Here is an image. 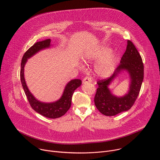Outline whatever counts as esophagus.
Masks as SVG:
<instances>
[{
    "label": "esophagus",
    "instance_id": "34e87169",
    "mask_svg": "<svg viewBox=\"0 0 160 160\" xmlns=\"http://www.w3.org/2000/svg\"><path fill=\"white\" fill-rule=\"evenodd\" d=\"M92 82V79L91 77H86L83 78V80H82V83L83 84L87 83H91Z\"/></svg>",
    "mask_w": 160,
    "mask_h": 160
}]
</instances>
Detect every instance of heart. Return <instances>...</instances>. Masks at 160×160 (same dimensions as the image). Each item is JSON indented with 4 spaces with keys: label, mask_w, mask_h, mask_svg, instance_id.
Wrapping results in <instances>:
<instances>
[{
    "label": "heart",
    "mask_w": 160,
    "mask_h": 160,
    "mask_svg": "<svg viewBox=\"0 0 160 160\" xmlns=\"http://www.w3.org/2000/svg\"><path fill=\"white\" fill-rule=\"evenodd\" d=\"M111 49L107 47H102L95 53L87 55L85 60L88 62L99 61L94 67L96 73L100 77H110L115 70L117 56L114 53H110ZM82 68V66L81 65Z\"/></svg>",
    "instance_id": "heart-1"
}]
</instances>
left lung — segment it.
Here are the masks:
<instances>
[{"label":"left lung","instance_id":"1","mask_svg":"<svg viewBox=\"0 0 160 160\" xmlns=\"http://www.w3.org/2000/svg\"><path fill=\"white\" fill-rule=\"evenodd\" d=\"M127 43L126 50L113 74L110 78L97 82L98 88L94 97V103L97 109L107 116H113L129 110L133 105L140 91L143 79V64L133 43L129 40ZM124 70L129 74L130 88L124 96L118 97L111 93L108 86Z\"/></svg>","mask_w":160,"mask_h":160}]
</instances>
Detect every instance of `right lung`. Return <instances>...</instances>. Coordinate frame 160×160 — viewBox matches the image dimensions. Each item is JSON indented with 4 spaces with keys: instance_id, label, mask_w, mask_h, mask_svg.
I'll list each match as a JSON object with an SVG mask.
<instances>
[{
    "instance_id": "add662e5",
    "label": "right lung",
    "mask_w": 160,
    "mask_h": 160,
    "mask_svg": "<svg viewBox=\"0 0 160 160\" xmlns=\"http://www.w3.org/2000/svg\"><path fill=\"white\" fill-rule=\"evenodd\" d=\"M50 42V39L37 42L24 53L21 63L20 80L27 98L32 109L47 118L56 119L64 115L69 109L72 94L74 91L81 85L82 81L80 79L71 80L66 85L63 94L59 100L52 103H43L36 99L28 90L24 78V66L27 59L40 50L50 48L51 47Z\"/></svg>"
}]
</instances>
